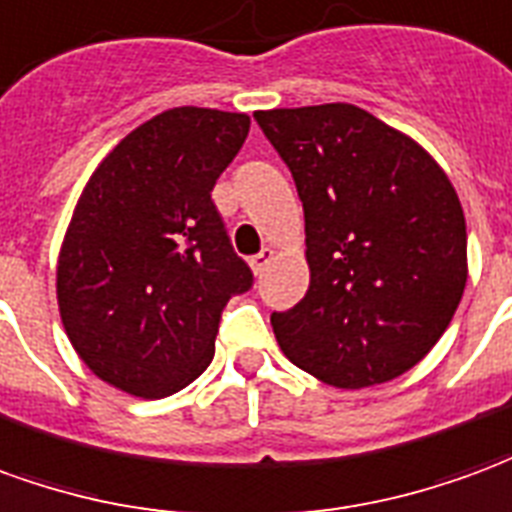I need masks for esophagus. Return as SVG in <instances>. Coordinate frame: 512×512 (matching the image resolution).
I'll return each instance as SVG.
<instances>
[{"label":"esophagus","instance_id":"esophagus-1","mask_svg":"<svg viewBox=\"0 0 512 512\" xmlns=\"http://www.w3.org/2000/svg\"><path fill=\"white\" fill-rule=\"evenodd\" d=\"M275 259V250L273 248H262L253 259H250V270H253V275H262L264 270H267V264L273 262Z\"/></svg>","mask_w":512,"mask_h":512}]
</instances>
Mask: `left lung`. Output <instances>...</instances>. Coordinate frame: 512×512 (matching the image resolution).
<instances>
[{"instance_id":"1","label":"left lung","mask_w":512,"mask_h":512,"mask_svg":"<svg viewBox=\"0 0 512 512\" xmlns=\"http://www.w3.org/2000/svg\"><path fill=\"white\" fill-rule=\"evenodd\" d=\"M292 170L306 215V297L273 314L275 339L336 389L400 378L455 317L466 217L449 176L413 137L355 104L253 112Z\"/></svg>"}]
</instances>
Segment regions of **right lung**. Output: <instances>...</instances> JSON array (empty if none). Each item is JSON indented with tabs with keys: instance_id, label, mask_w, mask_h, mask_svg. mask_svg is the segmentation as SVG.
Segmentation results:
<instances>
[{
	"instance_id": "add662e5",
	"label": "right lung",
	"mask_w": 512,
	"mask_h": 512,
	"mask_svg": "<svg viewBox=\"0 0 512 512\" xmlns=\"http://www.w3.org/2000/svg\"><path fill=\"white\" fill-rule=\"evenodd\" d=\"M245 112L173 107L123 137L85 184L57 259V306L90 372L143 400L212 364L220 311L253 284L212 204Z\"/></svg>"
}]
</instances>
